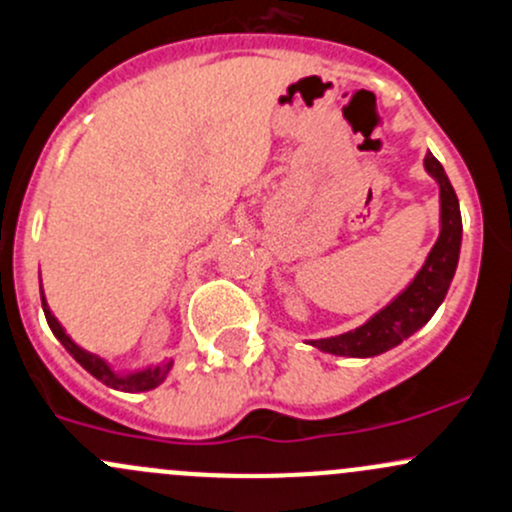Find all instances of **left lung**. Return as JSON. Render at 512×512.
Returning <instances> with one entry per match:
<instances>
[{
  "label": "left lung",
  "instance_id": "8db88e82",
  "mask_svg": "<svg viewBox=\"0 0 512 512\" xmlns=\"http://www.w3.org/2000/svg\"><path fill=\"white\" fill-rule=\"evenodd\" d=\"M424 169L439 184V238L429 250L424 265L410 279V284L387 301L383 309L375 311L365 324L338 336L311 338L306 341L309 346L331 355H346V358H373L400 346L405 338L427 324L441 306L459 265L464 225H461L459 198H456L454 186L432 152L424 157Z\"/></svg>",
  "mask_w": 512,
  "mask_h": 512
}]
</instances>
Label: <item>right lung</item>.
Segmentation results:
<instances>
[{"label": "right lung", "mask_w": 512, "mask_h": 512, "mask_svg": "<svg viewBox=\"0 0 512 512\" xmlns=\"http://www.w3.org/2000/svg\"><path fill=\"white\" fill-rule=\"evenodd\" d=\"M41 306H43V314H46V321H48V326H51L53 336H56L58 341L63 343V348H66V351L71 353L73 358L78 360V363L83 365L90 375H93V378H98L102 385L112 387V390H120V392H147V390H154V387H159L166 378H169L171 368H174V360H166V363H159V365H149V368L134 370V373H117V370H112V365L107 363L105 358L85 351V348H80L78 343L68 336L66 328L61 326V321H58L56 316H53V311L48 309V301H46V297H43V287H41Z\"/></svg>", "instance_id": "right-lung-1"}]
</instances>
